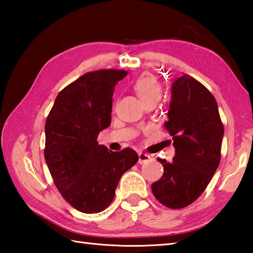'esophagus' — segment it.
<instances>
[{"instance_id": "esophagus-1", "label": "esophagus", "mask_w": 253, "mask_h": 253, "mask_svg": "<svg viewBox=\"0 0 253 253\" xmlns=\"http://www.w3.org/2000/svg\"><path fill=\"white\" fill-rule=\"evenodd\" d=\"M138 157H139V161H138L139 164L147 163V162H149V161H151V159H152L149 154L143 153V152H139L138 153Z\"/></svg>"}]
</instances>
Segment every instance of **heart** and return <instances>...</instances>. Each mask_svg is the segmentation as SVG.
Masks as SVG:
<instances>
[{
    "mask_svg": "<svg viewBox=\"0 0 253 253\" xmlns=\"http://www.w3.org/2000/svg\"><path fill=\"white\" fill-rule=\"evenodd\" d=\"M136 93L141 99L143 103L149 101H159L162 95V88H161L158 80L150 74L143 75L133 84Z\"/></svg>",
    "mask_w": 253,
    "mask_h": 253,
    "instance_id": "heart-1",
    "label": "heart"
}]
</instances>
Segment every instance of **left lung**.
<instances>
[{"label": "left lung", "instance_id": "left-lung-1", "mask_svg": "<svg viewBox=\"0 0 253 253\" xmlns=\"http://www.w3.org/2000/svg\"><path fill=\"white\" fill-rule=\"evenodd\" d=\"M168 116L164 126L173 137L175 155L171 162L158 159L164 173L151 188L163 206L181 209L201 196L215 174L224 127L216 100L188 75L171 84Z\"/></svg>", "mask_w": 253, "mask_h": 253}]
</instances>
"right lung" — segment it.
Returning <instances> with one entry per match:
<instances>
[{
  "instance_id": "add662e5",
  "label": "right lung",
  "mask_w": 253,
  "mask_h": 253,
  "mask_svg": "<svg viewBox=\"0 0 253 253\" xmlns=\"http://www.w3.org/2000/svg\"><path fill=\"white\" fill-rule=\"evenodd\" d=\"M126 71L83 75L57 94L45 123L44 159L63 198L83 213L112 203L123 174L138 162L135 150L113 152L96 141L111 125L115 84Z\"/></svg>"
}]
</instances>
